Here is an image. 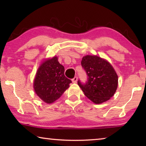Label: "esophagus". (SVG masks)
Here are the masks:
<instances>
[{
  "instance_id": "obj_1",
  "label": "esophagus",
  "mask_w": 146,
  "mask_h": 146,
  "mask_svg": "<svg viewBox=\"0 0 146 146\" xmlns=\"http://www.w3.org/2000/svg\"><path fill=\"white\" fill-rule=\"evenodd\" d=\"M77 80H78V77L77 76H75L73 79H72V82L73 83H76V82H77Z\"/></svg>"
}]
</instances>
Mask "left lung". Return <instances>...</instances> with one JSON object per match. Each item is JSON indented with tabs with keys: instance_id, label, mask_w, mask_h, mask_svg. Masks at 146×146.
Returning a JSON list of instances; mask_svg holds the SVG:
<instances>
[{
	"instance_id": "8db88e82",
	"label": "left lung",
	"mask_w": 146,
	"mask_h": 146,
	"mask_svg": "<svg viewBox=\"0 0 146 146\" xmlns=\"http://www.w3.org/2000/svg\"><path fill=\"white\" fill-rule=\"evenodd\" d=\"M81 65L87 75L85 83L78 80V85L86 97L95 104L108 100L118 86V76L108 61L97 56H84Z\"/></svg>"
}]
</instances>
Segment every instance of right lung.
<instances>
[{
    "label": "right lung",
    "instance_id": "add662e5",
    "mask_svg": "<svg viewBox=\"0 0 146 146\" xmlns=\"http://www.w3.org/2000/svg\"><path fill=\"white\" fill-rule=\"evenodd\" d=\"M71 80L64 75V68L56 56L41 64L34 80L36 95L46 103H52L60 98L70 87Z\"/></svg>",
    "mask_w": 146,
    "mask_h": 146
}]
</instances>
